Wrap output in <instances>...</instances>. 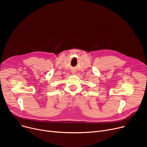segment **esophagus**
Returning a JSON list of instances; mask_svg holds the SVG:
<instances>
[{"label":"esophagus","instance_id":"obj_1","mask_svg":"<svg viewBox=\"0 0 147 147\" xmlns=\"http://www.w3.org/2000/svg\"><path fill=\"white\" fill-rule=\"evenodd\" d=\"M72 73H73V74H76L75 71H72Z\"/></svg>","mask_w":147,"mask_h":147}]
</instances>
